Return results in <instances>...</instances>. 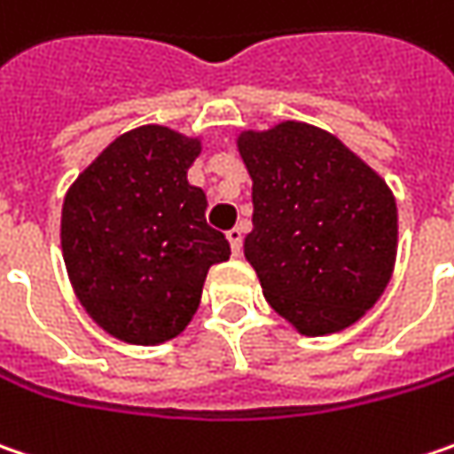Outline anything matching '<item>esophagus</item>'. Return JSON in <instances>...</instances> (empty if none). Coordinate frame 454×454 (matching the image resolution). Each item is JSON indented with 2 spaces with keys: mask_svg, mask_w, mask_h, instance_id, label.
<instances>
[{
  "mask_svg": "<svg viewBox=\"0 0 454 454\" xmlns=\"http://www.w3.org/2000/svg\"><path fill=\"white\" fill-rule=\"evenodd\" d=\"M242 227H235V230H230L227 232V239H230V247H232V255H239L242 253Z\"/></svg>",
  "mask_w": 454,
  "mask_h": 454,
  "instance_id": "1",
  "label": "esophagus"
}]
</instances>
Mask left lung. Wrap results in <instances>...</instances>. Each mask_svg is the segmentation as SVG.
I'll return each mask as SVG.
<instances>
[{
	"instance_id": "1",
	"label": "left lung",
	"mask_w": 454,
	"mask_h": 454,
	"mask_svg": "<svg viewBox=\"0 0 454 454\" xmlns=\"http://www.w3.org/2000/svg\"><path fill=\"white\" fill-rule=\"evenodd\" d=\"M253 178L245 258L262 296L301 334L350 327L378 301L396 261V201L337 137L304 122L242 132Z\"/></svg>"
}]
</instances>
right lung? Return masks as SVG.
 I'll return each instance as SVG.
<instances>
[{
    "label": "right lung",
    "instance_id": "right-lung-1",
    "mask_svg": "<svg viewBox=\"0 0 454 454\" xmlns=\"http://www.w3.org/2000/svg\"><path fill=\"white\" fill-rule=\"evenodd\" d=\"M199 140L145 125L120 135L66 193L63 261L89 317L117 340L160 345L201 301L230 242L207 224V196L186 181Z\"/></svg>",
    "mask_w": 454,
    "mask_h": 454
}]
</instances>
